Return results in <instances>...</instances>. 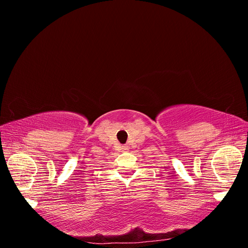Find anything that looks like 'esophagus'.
I'll list each match as a JSON object with an SVG mask.
<instances>
[{"label": "esophagus", "mask_w": 248, "mask_h": 248, "mask_svg": "<svg viewBox=\"0 0 248 248\" xmlns=\"http://www.w3.org/2000/svg\"><path fill=\"white\" fill-rule=\"evenodd\" d=\"M123 150H127V146H123Z\"/></svg>", "instance_id": "1"}]
</instances>
